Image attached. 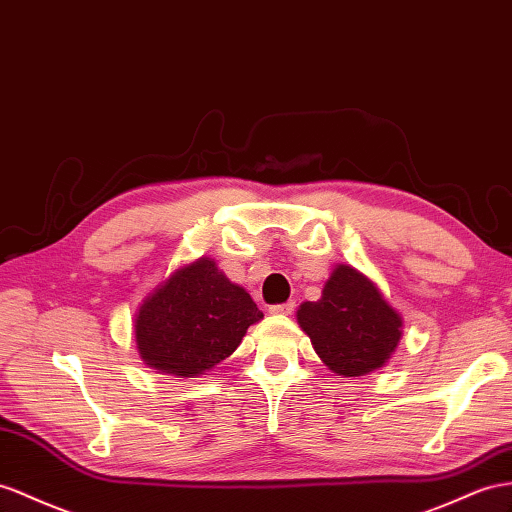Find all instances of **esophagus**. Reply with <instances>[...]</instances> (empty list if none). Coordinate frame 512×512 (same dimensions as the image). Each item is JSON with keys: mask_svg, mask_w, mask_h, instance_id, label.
I'll return each mask as SVG.
<instances>
[{"mask_svg": "<svg viewBox=\"0 0 512 512\" xmlns=\"http://www.w3.org/2000/svg\"><path fill=\"white\" fill-rule=\"evenodd\" d=\"M294 309H296V303H283V305H272L268 311L272 316H290V313H294Z\"/></svg>", "mask_w": 512, "mask_h": 512, "instance_id": "esophagus-1", "label": "esophagus"}]
</instances>
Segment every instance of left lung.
Masks as SVG:
<instances>
[{
  "label": "left lung",
  "mask_w": 512,
  "mask_h": 512,
  "mask_svg": "<svg viewBox=\"0 0 512 512\" xmlns=\"http://www.w3.org/2000/svg\"><path fill=\"white\" fill-rule=\"evenodd\" d=\"M296 320L326 368L344 378L381 370L402 339L400 313L370 277L350 264L333 268L320 300L300 305Z\"/></svg>",
  "instance_id": "left-lung-1"
}]
</instances>
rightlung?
Returning a JSON list of instances; mask_svg holds the SVG:
<instances>
[{
    "label": "right lung",
    "mask_w": 512,
    "mask_h": 512,
    "mask_svg": "<svg viewBox=\"0 0 512 512\" xmlns=\"http://www.w3.org/2000/svg\"><path fill=\"white\" fill-rule=\"evenodd\" d=\"M264 320L251 294L212 257H199L157 283L134 316L138 355L166 376L196 378L231 357L248 326Z\"/></svg>",
    "instance_id": "obj_1"
}]
</instances>
